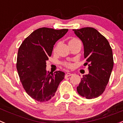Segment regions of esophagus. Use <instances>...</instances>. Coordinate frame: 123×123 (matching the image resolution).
Listing matches in <instances>:
<instances>
[{
  "instance_id": "34e87169",
  "label": "esophagus",
  "mask_w": 123,
  "mask_h": 123,
  "mask_svg": "<svg viewBox=\"0 0 123 123\" xmlns=\"http://www.w3.org/2000/svg\"><path fill=\"white\" fill-rule=\"evenodd\" d=\"M72 75V74H70V73H67V74H66L65 75V77H68V76H71Z\"/></svg>"
}]
</instances>
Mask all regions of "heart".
I'll list each match as a JSON object with an SVG mask.
<instances>
[{"label": "heart", "instance_id": "b5f03b06", "mask_svg": "<svg viewBox=\"0 0 123 123\" xmlns=\"http://www.w3.org/2000/svg\"><path fill=\"white\" fill-rule=\"evenodd\" d=\"M78 39L76 38H72L70 40V41H69V42H74V41H78ZM64 65L65 66L68 67V68H70V66H71V64H70L69 62H65V63H64Z\"/></svg>", "mask_w": 123, "mask_h": 123}]
</instances>
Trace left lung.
Returning a JSON list of instances; mask_svg holds the SVG:
<instances>
[{"label": "left lung", "mask_w": 123, "mask_h": 123, "mask_svg": "<svg viewBox=\"0 0 123 123\" xmlns=\"http://www.w3.org/2000/svg\"><path fill=\"white\" fill-rule=\"evenodd\" d=\"M73 31L83 43L84 58L89 63V73L83 75L76 90L82 97L94 99L102 94L109 81L114 66L112 48L108 40L94 28Z\"/></svg>", "instance_id": "8db88e82"}]
</instances>
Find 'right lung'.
I'll use <instances>...</instances> for the list:
<instances>
[{
  "mask_svg": "<svg viewBox=\"0 0 123 123\" xmlns=\"http://www.w3.org/2000/svg\"><path fill=\"white\" fill-rule=\"evenodd\" d=\"M68 31L39 28L26 37L19 48L17 69L20 81L26 93L37 101L50 100L64 79L63 72H47L46 61L51 55L55 42Z\"/></svg>",
  "mask_w": 123,
  "mask_h": 123,
  "instance_id": "1",
  "label": "right lung"
}]
</instances>
